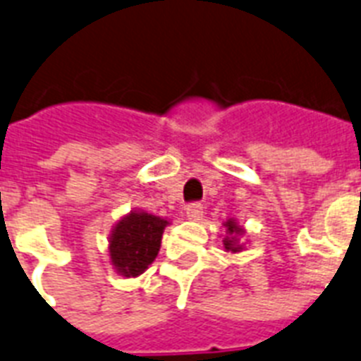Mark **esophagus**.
<instances>
[{"instance_id":"1","label":"esophagus","mask_w":361,"mask_h":361,"mask_svg":"<svg viewBox=\"0 0 361 361\" xmlns=\"http://www.w3.org/2000/svg\"><path fill=\"white\" fill-rule=\"evenodd\" d=\"M185 213L189 221H200L204 216V207H202V204H189L185 207Z\"/></svg>"}]
</instances>
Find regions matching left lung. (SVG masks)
Wrapping results in <instances>:
<instances>
[{"mask_svg": "<svg viewBox=\"0 0 361 361\" xmlns=\"http://www.w3.org/2000/svg\"><path fill=\"white\" fill-rule=\"evenodd\" d=\"M224 228H226V237L222 239V245H224V250L235 254V252H241L245 248V245L241 243V237L245 235V228L237 224L235 219H228L224 222Z\"/></svg>", "mask_w": 361, "mask_h": 361, "instance_id": "8db88e82", "label": "left lung"}]
</instances>
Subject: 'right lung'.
I'll use <instances>...</instances> for the list:
<instances>
[{
	"mask_svg": "<svg viewBox=\"0 0 361 361\" xmlns=\"http://www.w3.org/2000/svg\"><path fill=\"white\" fill-rule=\"evenodd\" d=\"M171 222L142 209L124 215L111 230V265L120 276L135 278L152 265L161 248L163 231Z\"/></svg>",
	"mask_w": 361,
	"mask_h": 361,
	"instance_id": "1",
	"label": "right lung"
}]
</instances>
